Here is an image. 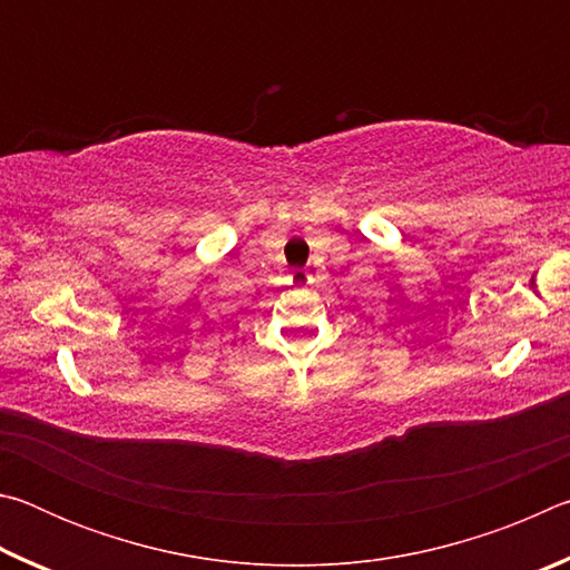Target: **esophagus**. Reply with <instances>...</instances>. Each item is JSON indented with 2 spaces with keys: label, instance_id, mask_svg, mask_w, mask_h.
Masks as SVG:
<instances>
[{
  "label": "esophagus",
  "instance_id": "esophagus-1",
  "mask_svg": "<svg viewBox=\"0 0 570 570\" xmlns=\"http://www.w3.org/2000/svg\"><path fill=\"white\" fill-rule=\"evenodd\" d=\"M304 278H306L308 284H314V274L312 272H304Z\"/></svg>",
  "mask_w": 570,
  "mask_h": 570
}]
</instances>
